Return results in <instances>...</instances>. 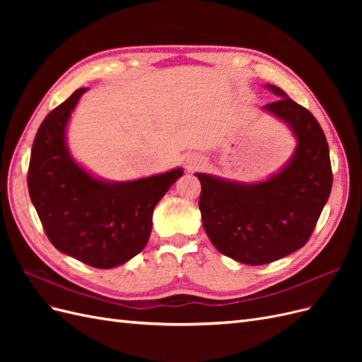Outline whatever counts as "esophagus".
<instances>
[{
  "label": "esophagus",
  "mask_w": 362,
  "mask_h": 362,
  "mask_svg": "<svg viewBox=\"0 0 362 362\" xmlns=\"http://www.w3.org/2000/svg\"><path fill=\"white\" fill-rule=\"evenodd\" d=\"M201 163H202V157H199V156H194V157L190 158V161H189L190 168H198Z\"/></svg>",
  "instance_id": "1"
}]
</instances>
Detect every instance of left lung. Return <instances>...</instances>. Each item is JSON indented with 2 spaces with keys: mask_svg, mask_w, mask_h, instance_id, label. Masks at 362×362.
I'll return each mask as SVG.
<instances>
[{
  "mask_svg": "<svg viewBox=\"0 0 362 362\" xmlns=\"http://www.w3.org/2000/svg\"><path fill=\"white\" fill-rule=\"evenodd\" d=\"M264 108L298 137L286 169L264 182L238 184L196 173L205 233L223 255L250 266L287 257L308 242L332 189L329 146L320 124L279 87Z\"/></svg>",
  "mask_w": 362,
  "mask_h": 362,
  "instance_id": "8db88e82",
  "label": "left lung"
}]
</instances>
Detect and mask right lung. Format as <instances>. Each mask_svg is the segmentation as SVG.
Segmentation results:
<instances>
[{
  "label": "right lung",
  "instance_id": "1",
  "mask_svg": "<svg viewBox=\"0 0 362 362\" xmlns=\"http://www.w3.org/2000/svg\"><path fill=\"white\" fill-rule=\"evenodd\" d=\"M87 87L76 89L40 124L28 164V193L54 247L87 266L112 269L140 254L152 213L182 169L127 182L90 177L71 158L64 129Z\"/></svg>",
  "mask_w": 362,
  "mask_h": 362
}]
</instances>
